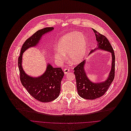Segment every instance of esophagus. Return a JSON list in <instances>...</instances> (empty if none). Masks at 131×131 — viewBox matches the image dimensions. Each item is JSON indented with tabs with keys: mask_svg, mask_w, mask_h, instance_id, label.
I'll use <instances>...</instances> for the list:
<instances>
[{
	"mask_svg": "<svg viewBox=\"0 0 131 131\" xmlns=\"http://www.w3.org/2000/svg\"><path fill=\"white\" fill-rule=\"evenodd\" d=\"M69 71H70V70L69 69H68V68H66V69H64V73L65 74H67Z\"/></svg>",
	"mask_w": 131,
	"mask_h": 131,
	"instance_id": "1",
	"label": "esophagus"
}]
</instances>
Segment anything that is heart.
<instances>
[{"label":"heart","instance_id":"heart-1","mask_svg":"<svg viewBox=\"0 0 131 131\" xmlns=\"http://www.w3.org/2000/svg\"><path fill=\"white\" fill-rule=\"evenodd\" d=\"M58 48L55 53L57 60H63L65 55L68 54L71 62L76 64L81 62L84 58L87 49V42L80 32H73L64 35L60 39Z\"/></svg>","mask_w":131,"mask_h":131}]
</instances>
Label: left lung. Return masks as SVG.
<instances>
[{
	"instance_id": "8db88e82",
	"label": "left lung",
	"mask_w": 131,
	"mask_h": 131,
	"mask_svg": "<svg viewBox=\"0 0 131 131\" xmlns=\"http://www.w3.org/2000/svg\"><path fill=\"white\" fill-rule=\"evenodd\" d=\"M96 37L98 47L90 51V54L97 49L110 51L112 56V68L107 80L102 83H94L87 77L84 69L86 61L78 64L74 69L77 92L80 96L88 100H94L100 97L106 93L115 78V56L114 49L106 37L92 29Z\"/></svg>"
}]
</instances>
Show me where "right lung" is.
Returning <instances> with one entry per match:
<instances>
[{
	"mask_svg": "<svg viewBox=\"0 0 131 131\" xmlns=\"http://www.w3.org/2000/svg\"><path fill=\"white\" fill-rule=\"evenodd\" d=\"M53 29V27L44 28L37 31L26 40L21 47L20 56L18 58L21 84L33 97L42 102H51L58 97L64 72L61 68H53L48 64L46 70L43 75L38 77H32L26 74L23 69L22 56L26 49L35 46L43 35Z\"/></svg>",
	"mask_w": 131,
	"mask_h": 131,
	"instance_id": "add662e5",
	"label": "right lung"
}]
</instances>
